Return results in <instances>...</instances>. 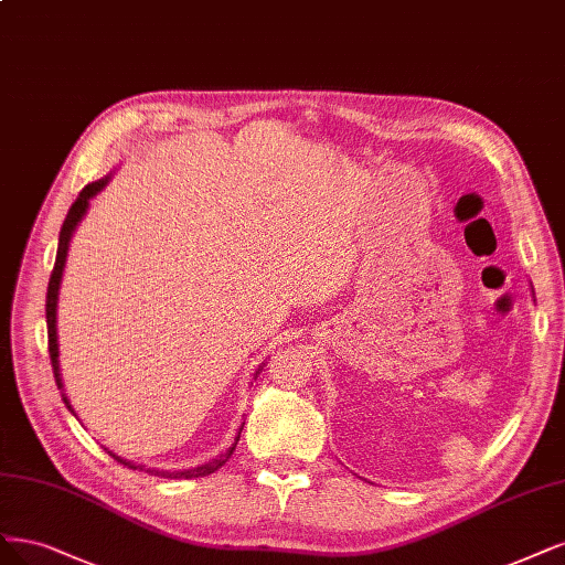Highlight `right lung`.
Here are the masks:
<instances>
[{"label": "right lung", "instance_id": "add662e5", "mask_svg": "<svg viewBox=\"0 0 565 565\" xmlns=\"http://www.w3.org/2000/svg\"><path fill=\"white\" fill-rule=\"evenodd\" d=\"M109 180H111V172L105 174L103 180L90 182V184H86V186L82 189V193H79V196H76V201L72 203V207H70V212H67V217H65V222H63L61 238H57L55 266H53V274H51V280H49V291H46V324H49V355H51L53 376H55V383H57V391H61V393H63L65 385H63V374H61V360H57V358H61V348H57V295H61V282H63V270H65V262H67V249H70V241H72V236H74L76 226L82 224L84 215L88 212L90 199L97 196V193H100V191L107 186ZM262 369H264V364L257 369V374L262 372ZM255 379H257V376H255ZM63 402H65V406L70 408V412L74 414V408H72V404H70V399H67L65 393H63ZM74 416H76V414H74ZM243 425H245V423H243ZM243 425L238 427L236 439H233V444L228 446V449H226L224 454L215 456V458L203 462V465H196V468H186V470L145 468V465H135L132 460H126V458L116 456V454H111V451H107V454H109L114 460H119L121 465H128L130 470H147V472L153 475V477H163V479H196V477H207V475H212L215 470H220L222 465L231 458V454L236 451V444H238V439H241Z\"/></svg>", "mask_w": 565, "mask_h": 565}]
</instances>
